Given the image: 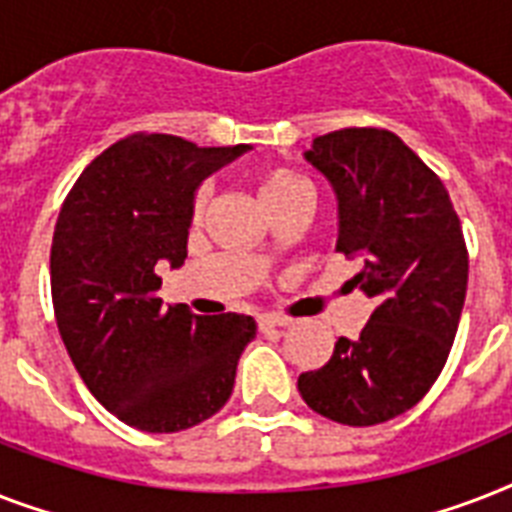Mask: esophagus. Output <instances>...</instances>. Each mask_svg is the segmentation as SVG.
Masks as SVG:
<instances>
[{"mask_svg":"<svg viewBox=\"0 0 512 512\" xmlns=\"http://www.w3.org/2000/svg\"><path fill=\"white\" fill-rule=\"evenodd\" d=\"M289 319H284V316H276V313H260L257 316V327L263 329H279V327H287Z\"/></svg>","mask_w":512,"mask_h":512,"instance_id":"obj_1","label":"esophagus"}]
</instances>
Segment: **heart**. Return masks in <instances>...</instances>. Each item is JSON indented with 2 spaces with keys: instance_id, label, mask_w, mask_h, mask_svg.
<instances>
[{
  "instance_id": "1",
  "label": "heart",
  "mask_w": 512,
  "mask_h": 512,
  "mask_svg": "<svg viewBox=\"0 0 512 512\" xmlns=\"http://www.w3.org/2000/svg\"><path fill=\"white\" fill-rule=\"evenodd\" d=\"M297 193H311L308 191V183L297 172L284 170V167L265 170L260 180H257V196L263 201V207L279 204V201L297 196ZM201 207H204V191L196 193V199H193V215H199Z\"/></svg>"
}]
</instances>
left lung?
Here are the masks:
<instances>
[{
    "instance_id": "left-lung-1",
    "label": "left lung",
    "mask_w": 512,
    "mask_h": 512,
    "mask_svg": "<svg viewBox=\"0 0 512 512\" xmlns=\"http://www.w3.org/2000/svg\"><path fill=\"white\" fill-rule=\"evenodd\" d=\"M305 162L337 199V252L358 257L353 287L374 300L356 340L337 337L316 372L297 377L313 412L380 425L412 409L452 350L468 289V249L444 183L388 130L350 127L313 140Z\"/></svg>"
}]
</instances>
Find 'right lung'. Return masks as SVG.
<instances>
[{
  "label": "right lung",
  "instance_id": "obj_1",
  "mask_svg": "<svg viewBox=\"0 0 512 512\" xmlns=\"http://www.w3.org/2000/svg\"><path fill=\"white\" fill-rule=\"evenodd\" d=\"M247 151L140 132L106 148L63 201L50 252L60 337L92 396L132 428L177 433L231 398L255 319L164 305L156 265L185 263L199 185Z\"/></svg>",
  "mask_w": 512,
  "mask_h": 512
}]
</instances>
